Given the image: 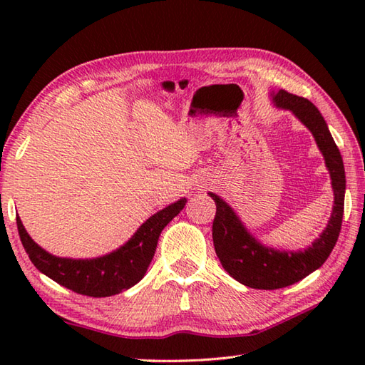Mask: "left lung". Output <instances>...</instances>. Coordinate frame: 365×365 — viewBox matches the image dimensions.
Masks as SVG:
<instances>
[{"instance_id":"8db88e82","label":"left lung","mask_w":365,"mask_h":365,"mask_svg":"<svg viewBox=\"0 0 365 365\" xmlns=\"http://www.w3.org/2000/svg\"><path fill=\"white\" fill-rule=\"evenodd\" d=\"M279 108L293 111V114L312 131L317 144L327 161L334 190V208L327 229L304 251H276L262 246L252 235L247 234L242 221L234 210L213 192L216 204L213 220V245L222 268L235 279L251 289L276 290L289 287L319 269L336 246L342 227L345 200V169L342 155L332 139L327 122L315 105L304 97H298L281 89L273 96Z\"/></svg>"}]
</instances>
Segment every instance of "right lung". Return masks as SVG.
I'll use <instances>...</instances> for the list:
<instances>
[{"mask_svg": "<svg viewBox=\"0 0 365 365\" xmlns=\"http://www.w3.org/2000/svg\"><path fill=\"white\" fill-rule=\"evenodd\" d=\"M187 199H180L150 216L120 250L92 260L61 259L33 242L17 216V229L29 260L54 282L92 298L111 297L138 284L150 265L158 237L166 224L180 213Z\"/></svg>", "mask_w": 365, "mask_h": 365, "instance_id": "right-lung-1", "label": "right lung"}]
</instances>
